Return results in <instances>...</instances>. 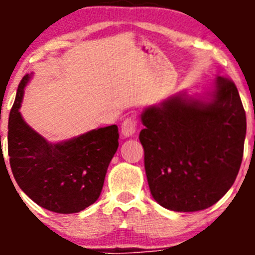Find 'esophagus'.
Wrapping results in <instances>:
<instances>
[{"label": "esophagus", "mask_w": 255, "mask_h": 255, "mask_svg": "<svg viewBox=\"0 0 255 255\" xmlns=\"http://www.w3.org/2000/svg\"><path fill=\"white\" fill-rule=\"evenodd\" d=\"M136 126H138V119L135 116L128 117L125 121L121 125V131H123V135L125 138H129V136H132L136 131Z\"/></svg>", "instance_id": "34e87169"}]
</instances>
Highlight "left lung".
Masks as SVG:
<instances>
[{
    "mask_svg": "<svg viewBox=\"0 0 255 255\" xmlns=\"http://www.w3.org/2000/svg\"><path fill=\"white\" fill-rule=\"evenodd\" d=\"M140 117L144 167L155 202L175 212L217 203L233 186L244 153L247 116L234 82L217 76L211 92H180Z\"/></svg>",
    "mask_w": 255,
    "mask_h": 255,
    "instance_id": "left-lung-1",
    "label": "left lung"
}]
</instances>
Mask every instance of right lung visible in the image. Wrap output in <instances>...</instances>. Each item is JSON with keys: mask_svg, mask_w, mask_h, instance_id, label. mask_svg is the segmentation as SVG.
I'll return each mask as SVG.
<instances>
[{"mask_svg": "<svg viewBox=\"0 0 255 255\" xmlns=\"http://www.w3.org/2000/svg\"><path fill=\"white\" fill-rule=\"evenodd\" d=\"M20 82L8 117V155L17 185L38 206L56 213H78L101 195L108 164L119 148L116 125L51 143L24 121Z\"/></svg>", "mask_w": 255, "mask_h": 255, "instance_id": "right-lung-1", "label": "right lung"}]
</instances>
